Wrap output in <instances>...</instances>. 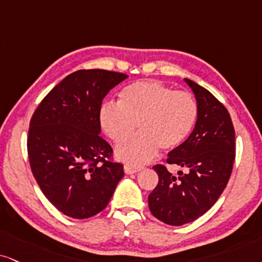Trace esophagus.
<instances>
[{"mask_svg": "<svg viewBox=\"0 0 262 262\" xmlns=\"http://www.w3.org/2000/svg\"><path fill=\"white\" fill-rule=\"evenodd\" d=\"M143 170V167L142 166H134V165H130V164H126L124 166V171L127 175H131V173H136L138 171Z\"/></svg>", "mask_w": 262, "mask_h": 262, "instance_id": "esophagus-1", "label": "esophagus"}]
</instances>
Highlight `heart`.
Listing matches in <instances>:
<instances>
[{
	"label": "heart",
	"instance_id": "obj_1",
	"mask_svg": "<svg viewBox=\"0 0 262 262\" xmlns=\"http://www.w3.org/2000/svg\"><path fill=\"white\" fill-rule=\"evenodd\" d=\"M196 118L198 103L190 93L153 80L126 86L119 103L106 102L99 109L102 130L116 144L130 138L138 125L141 134L116 149L119 159L130 164L147 163L160 148L173 150L182 146Z\"/></svg>",
	"mask_w": 262,
	"mask_h": 262
}]
</instances>
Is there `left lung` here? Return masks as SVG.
I'll return each instance as SVG.
<instances>
[{
    "label": "left lung",
    "mask_w": 262,
    "mask_h": 262,
    "mask_svg": "<svg viewBox=\"0 0 262 262\" xmlns=\"http://www.w3.org/2000/svg\"><path fill=\"white\" fill-rule=\"evenodd\" d=\"M198 103L195 127L182 146L171 150L166 163L179 165L173 176L163 164L153 169L159 182L148 196L158 220L181 226L204 215L220 198L230 180L235 159V132L230 113L208 90L186 79Z\"/></svg>",
    "instance_id": "obj_1"
}]
</instances>
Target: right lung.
I'll return each mask as SVG.
<instances>
[{"mask_svg": "<svg viewBox=\"0 0 262 262\" xmlns=\"http://www.w3.org/2000/svg\"><path fill=\"white\" fill-rule=\"evenodd\" d=\"M122 73L77 70L54 86L34 112L29 163L46 198L69 217H92L108 205L124 177L113 149L99 136V109Z\"/></svg>", "mask_w": 262, "mask_h": 262, "instance_id": "1", "label": "right lung"}]
</instances>
